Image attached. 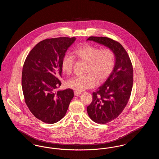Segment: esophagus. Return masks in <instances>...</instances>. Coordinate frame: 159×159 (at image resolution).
I'll return each instance as SVG.
<instances>
[{
	"label": "esophagus",
	"instance_id": "obj_1",
	"mask_svg": "<svg viewBox=\"0 0 159 159\" xmlns=\"http://www.w3.org/2000/svg\"><path fill=\"white\" fill-rule=\"evenodd\" d=\"M81 92H78V91H75L74 92V93H75V95L77 96V95H79L80 94H81Z\"/></svg>",
	"mask_w": 159,
	"mask_h": 159
}]
</instances>
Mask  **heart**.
Masks as SVG:
<instances>
[{
    "label": "heart",
    "instance_id": "1",
    "mask_svg": "<svg viewBox=\"0 0 159 159\" xmlns=\"http://www.w3.org/2000/svg\"><path fill=\"white\" fill-rule=\"evenodd\" d=\"M75 53L80 60L87 62L85 76H76L67 82V86L75 91L80 92L95 87L97 79L101 82L105 80L113 70L116 55L110 48L101 49L97 46L84 44L76 48ZM75 64L73 56L66 54L62 58L61 69L63 72L70 75Z\"/></svg>",
    "mask_w": 159,
    "mask_h": 159
}]
</instances>
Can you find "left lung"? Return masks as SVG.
<instances>
[{
    "label": "left lung",
    "instance_id": "obj_1",
    "mask_svg": "<svg viewBox=\"0 0 159 159\" xmlns=\"http://www.w3.org/2000/svg\"><path fill=\"white\" fill-rule=\"evenodd\" d=\"M93 40L113 50L116 62L106 82L92 93V101L87 107L91 119L106 124L116 119L123 111L130 98L133 86V67L129 56L120 43L107 37L91 36Z\"/></svg>",
    "mask_w": 159,
    "mask_h": 159
}]
</instances>
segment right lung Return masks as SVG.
<instances>
[{
    "label": "right lung",
    "mask_w": 159,
    "mask_h": 159,
    "mask_svg": "<svg viewBox=\"0 0 159 159\" xmlns=\"http://www.w3.org/2000/svg\"><path fill=\"white\" fill-rule=\"evenodd\" d=\"M75 38L46 39L31 50L23 65L21 84L25 104L39 120L53 124L61 120L74 97L67 89L54 92L60 87L61 62Z\"/></svg>",
    "instance_id": "right-lung-1"
}]
</instances>
